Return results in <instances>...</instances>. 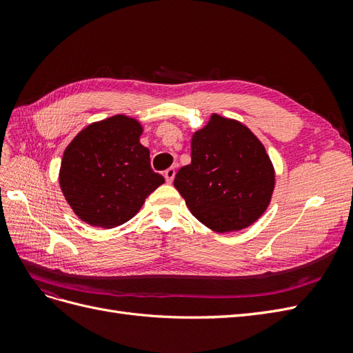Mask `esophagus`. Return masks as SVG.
<instances>
[{"instance_id": "obj_1", "label": "esophagus", "mask_w": 353, "mask_h": 353, "mask_svg": "<svg viewBox=\"0 0 353 353\" xmlns=\"http://www.w3.org/2000/svg\"><path fill=\"white\" fill-rule=\"evenodd\" d=\"M175 176V168H169L165 170V178H166V183H172Z\"/></svg>"}]
</instances>
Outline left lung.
I'll list each match as a JSON object with an SVG mask.
<instances>
[{"mask_svg":"<svg viewBox=\"0 0 353 353\" xmlns=\"http://www.w3.org/2000/svg\"><path fill=\"white\" fill-rule=\"evenodd\" d=\"M174 185L193 216L222 234L248 228L263 215L275 170L248 126L212 113L191 137V163L178 170Z\"/></svg>","mask_w":353,"mask_h":353,"instance_id":"left-lung-1","label":"left lung"}]
</instances>
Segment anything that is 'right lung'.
I'll return each instance as SVG.
<instances>
[{
  "label": "right lung",
  "instance_id": "1",
  "mask_svg": "<svg viewBox=\"0 0 353 353\" xmlns=\"http://www.w3.org/2000/svg\"><path fill=\"white\" fill-rule=\"evenodd\" d=\"M141 134L134 117L114 114L83 128L66 147L59 183L81 221L101 228L122 225L165 183L150 166Z\"/></svg>",
  "mask_w": 353,
  "mask_h": 353
}]
</instances>
